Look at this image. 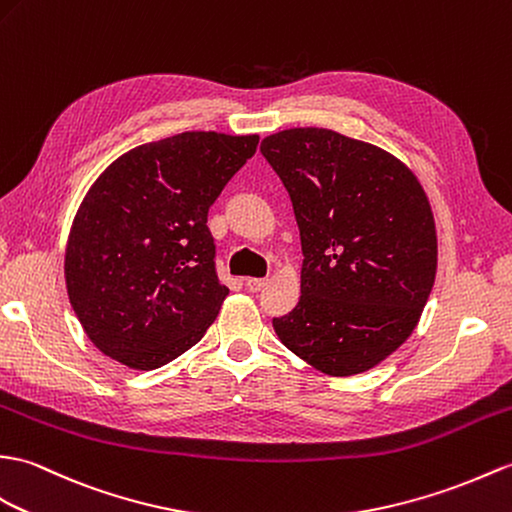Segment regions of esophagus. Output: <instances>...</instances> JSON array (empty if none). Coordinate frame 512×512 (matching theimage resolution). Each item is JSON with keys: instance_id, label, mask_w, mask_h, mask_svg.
<instances>
[{"instance_id": "esophagus-1", "label": "esophagus", "mask_w": 512, "mask_h": 512, "mask_svg": "<svg viewBox=\"0 0 512 512\" xmlns=\"http://www.w3.org/2000/svg\"><path fill=\"white\" fill-rule=\"evenodd\" d=\"M266 281L268 279H257V277H248L246 279V288L248 290H251V292H259L261 288H264V285H266Z\"/></svg>"}]
</instances>
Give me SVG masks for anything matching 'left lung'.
<instances>
[{
  "label": "left lung",
  "instance_id": "obj_1",
  "mask_svg": "<svg viewBox=\"0 0 512 512\" xmlns=\"http://www.w3.org/2000/svg\"><path fill=\"white\" fill-rule=\"evenodd\" d=\"M261 154L301 231V299L272 318L279 340L334 377L368 371L417 327L436 277L421 183L390 152L327 128H290Z\"/></svg>",
  "mask_w": 512,
  "mask_h": 512
}]
</instances>
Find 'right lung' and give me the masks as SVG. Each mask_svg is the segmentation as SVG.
Returning a JSON list of instances; mask_svg holds the SVG:
<instances>
[{
	"label": "right lung",
	"mask_w": 512,
	"mask_h": 512,
	"mask_svg": "<svg viewBox=\"0 0 512 512\" xmlns=\"http://www.w3.org/2000/svg\"><path fill=\"white\" fill-rule=\"evenodd\" d=\"M257 144L192 130L128 150L91 185L69 231L65 281L104 355L154 371L205 336L229 294L207 213Z\"/></svg>",
	"instance_id": "add662e5"
}]
</instances>
